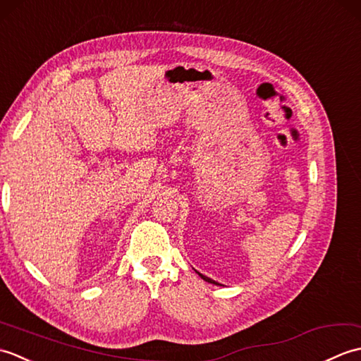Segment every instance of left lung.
I'll list each match as a JSON object with an SVG mask.
<instances>
[{"label":"left lung","instance_id":"8db88e82","mask_svg":"<svg viewBox=\"0 0 361 361\" xmlns=\"http://www.w3.org/2000/svg\"><path fill=\"white\" fill-rule=\"evenodd\" d=\"M198 273V271H197ZM198 276H200V278L202 279H204L206 282H209V283H216V286H220V283L219 282H216V281H212L211 278H208V276H204V274H202V273H198Z\"/></svg>","mask_w":361,"mask_h":361}]
</instances>
